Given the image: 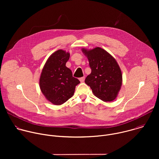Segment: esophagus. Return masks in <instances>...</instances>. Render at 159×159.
Returning <instances> with one entry per match:
<instances>
[{
	"mask_svg": "<svg viewBox=\"0 0 159 159\" xmlns=\"http://www.w3.org/2000/svg\"><path fill=\"white\" fill-rule=\"evenodd\" d=\"M79 80H80V82H84V80H85V77H82L80 78Z\"/></svg>",
	"mask_w": 159,
	"mask_h": 159,
	"instance_id": "1",
	"label": "esophagus"
}]
</instances>
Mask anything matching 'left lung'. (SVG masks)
<instances>
[{
  "label": "left lung",
  "instance_id": "left-lung-1",
  "mask_svg": "<svg viewBox=\"0 0 159 159\" xmlns=\"http://www.w3.org/2000/svg\"><path fill=\"white\" fill-rule=\"evenodd\" d=\"M91 69L85 82L95 96L105 102L114 101L120 90L123 79L120 67L115 58L105 50L96 47L82 48Z\"/></svg>",
  "mask_w": 159,
  "mask_h": 159
}]
</instances>
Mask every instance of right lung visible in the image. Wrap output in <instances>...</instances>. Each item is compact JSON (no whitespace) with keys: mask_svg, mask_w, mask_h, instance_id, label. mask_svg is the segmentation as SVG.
I'll return each mask as SVG.
<instances>
[{"mask_svg":"<svg viewBox=\"0 0 159 159\" xmlns=\"http://www.w3.org/2000/svg\"><path fill=\"white\" fill-rule=\"evenodd\" d=\"M70 53L58 50L45 63L39 78V87L46 99L55 105H61L71 98L80 81L72 76L66 66Z\"/></svg>","mask_w":159,"mask_h":159,"instance_id":"add662e5","label":"right lung"}]
</instances>
